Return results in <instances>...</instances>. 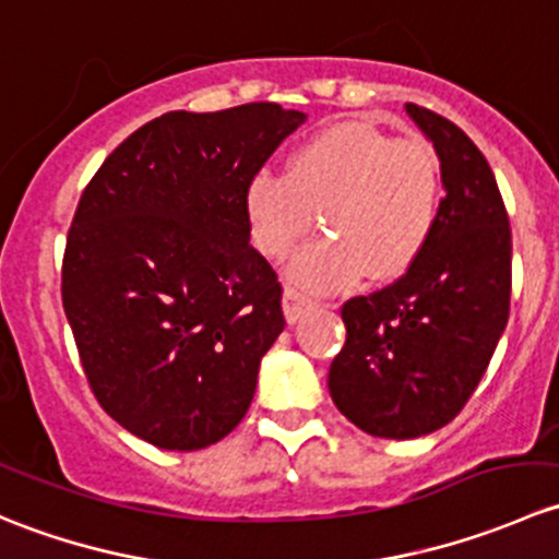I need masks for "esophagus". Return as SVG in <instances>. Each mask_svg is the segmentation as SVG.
I'll use <instances>...</instances> for the list:
<instances>
[{"label": "esophagus", "instance_id": "esophagus-1", "mask_svg": "<svg viewBox=\"0 0 559 559\" xmlns=\"http://www.w3.org/2000/svg\"><path fill=\"white\" fill-rule=\"evenodd\" d=\"M313 306L316 302L311 300V297H306L302 292L292 289V286L284 292V313H286V321H289V324H297V321L311 311Z\"/></svg>", "mask_w": 559, "mask_h": 559}]
</instances>
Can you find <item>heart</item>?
Here are the masks:
<instances>
[{
	"label": "heart",
	"instance_id": "obj_1",
	"mask_svg": "<svg viewBox=\"0 0 559 559\" xmlns=\"http://www.w3.org/2000/svg\"><path fill=\"white\" fill-rule=\"evenodd\" d=\"M441 200V165L425 140L389 138L346 121L297 145L286 175H253L243 213L253 246L270 259H286L319 211L330 238L302 248L289 278L302 289L335 292L368 273L379 281L403 275L430 243Z\"/></svg>",
	"mask_w": 559,
	"mask_h": 559
}]
</instances>
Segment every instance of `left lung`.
<instances>
[{
	"label": "left lung",
	"instance_id": "left-lung-1",
	"mask_svg": "<svg viewBox=\"0 0 559 559\" xmlns=\"http://www.w3.org/2000/svg\"><path fill=\"white\" fill-rule=\"evenodd\" d=\"M405 112L441 159L436 233L403 278L343 306L346 343L330 394L376 438L441 430L481 381L511 302V227L498 180L456 123L414 103Z\"/></svg>",
	"mask_w": 559,
	"mask_h": 559
}]
</instances>
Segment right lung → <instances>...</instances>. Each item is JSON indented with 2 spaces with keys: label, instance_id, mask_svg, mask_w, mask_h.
I'll list each match as a JSON object with an SVG mask.
<instances>
[{
  "label": "right lung",
  "instance_id": "1",
  "mask_svg": "<svg viewBox=\"0 0 559 559\" xmlns=\"http://www.w3.org/2000/svg\"><path fill=\"white\" fill-rule=\"evenodd\" d=\"M302 121L275 103L165 112L81 194L61 302L94 397L154 447H211L251 405L286 321L243 189Z\"/></svg>",
  "mask_w": 559,
  "mask_h": 559
}]
</instances>
